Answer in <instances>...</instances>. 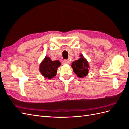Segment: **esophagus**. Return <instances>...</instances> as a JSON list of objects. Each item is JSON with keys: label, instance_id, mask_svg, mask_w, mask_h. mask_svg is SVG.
<instances>
[{"label": "esophagus", "instance_id": "1", "mask_svg": "<svg viewBox=\"0 0 129 129\" xmlns=\"http://www.w3.org/2000/svg\"><path fill=\"white\" fill-rule=\"evenodd\" d=\"M70 63V62L68 60H64L63 62V64H69Z\"/></svg>", "mask_w": 129, "mask_h": 129}]
</instances>
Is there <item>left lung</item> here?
Returning <instances> with one entry per match:
<instances>
[{
    "label": "left lung",
    "instance_id": "1",
    "mask_svg": "<svg viewBox=\"0 0 129 129\" xmlns=\"http://www.w3.org/2000/svg\"><path fill=\"white\" fill-rule=\"evenodd\" d=\"M81 57L78 60L74 61L72 67L73 71L77 76L79 77H83L88 74L89 64L88 61L83 57L82 55H80Z\"/></svg>",
    "mask_w": 129,
    "mask_h": 129
}]
</instances>
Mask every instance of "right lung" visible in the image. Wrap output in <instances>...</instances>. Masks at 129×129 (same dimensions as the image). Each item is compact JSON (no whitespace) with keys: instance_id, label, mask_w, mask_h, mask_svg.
Returning a JSON list of instances; mask_svg holds the SVG:
<instances>
[{"instance_id":"1","label":"right lung","mask_w":129,"mask_h":129,"mask_svg":"<svg viewBox=\"0 0 129 129\" xmlns=\"http://www.w3.org/2000/svg\"><path fill=\"white\" fill-rule=\"evenodd\" d=\"M60 64L58 60L53 61L49 57L46 56L40 65V71L43 76L50 79L56 76L57 68Z\"/></svg>"}]
</instances>
